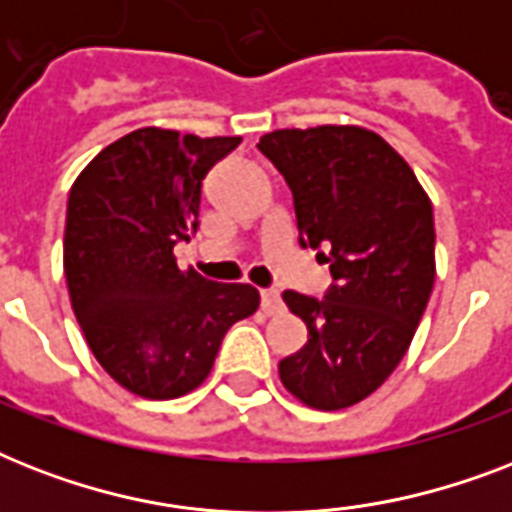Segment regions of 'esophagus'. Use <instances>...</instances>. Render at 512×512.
<instances>
[{
    "label": "esophagus",
    "mask_w": 512,
    "mask_h": 512,
    "mask_svg": "<svg viewBox=\"0 0 512 512\" xmlns=\"http://www.w3.org/2000/svg\"><path fill=\"white\" fill-rule=\"evenodd\" d=\"M260 305H263V311L268 313V316L279 313L281 308H284V303H281L279 289H263V292H260Z\"/></svg>",
    "instance_id": "esophagus-1"
}]
</instances>
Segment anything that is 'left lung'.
I'll return each instance as SVG.
<instances>
[{
  "instance_id": "8db88e82",
  "label": "left lung",
  "mask_w": 512,
  "mask_h": 512,
  "mask_svg": "<svg viewBox=\"0 0 512 512\" xmlns=\"http://www.w3.org/2000/svg\"><path fill=\"white\" fill-rule=\"evenodd\" d=\"M295 199L300 247L319 249L332 287L284 292L308 342L279 361L284 388L337 412L372 396L409 350L436 281L433 204L412 167L372 130L324 124L257 143Z\"/></svg>"
}]
</instances>
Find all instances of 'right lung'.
<instances>
[{"instance_id":"right-lung-1","label":"right lung","mask_w":512,"mask_h":512,"mask_svg":"<svg viewBox=\"0 0 512 512\" xmlns=\"http://www.w3.org/2000/svg\"><path fill=\"white\" fill-rule=\"evenodd\" d=\"M239 143L143 127L103 148L71 185V308L100 366L140 398L199 388L225 332L260 305L252 284L180 271L172 255L199 228L201 180Z\"/></svg>"}]
</instances>
